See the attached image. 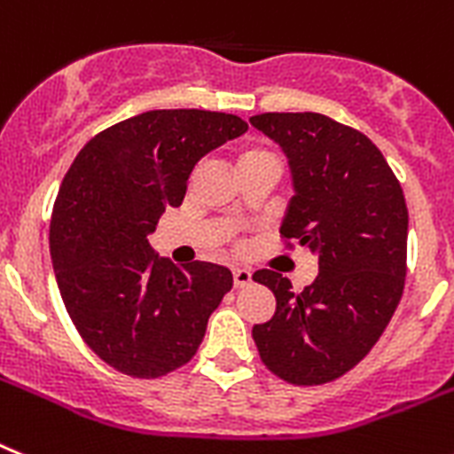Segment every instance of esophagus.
<instances>
[{"label": "esophagus", "mask_w": 454, "mask_h": 454, "mask_svg": "<svg viewBox=\"0 0 454 454\" xmlns=\"http://www.w3.org/2000/svg\"><path fill=\"white\" fill-rule=\"evenodd\" d=\"M251 279H254V277H251V272L247 268H235L233 270L235 288H245V286L251 284Z\"/></svg>", "instance_id": "1"}]
</instances>
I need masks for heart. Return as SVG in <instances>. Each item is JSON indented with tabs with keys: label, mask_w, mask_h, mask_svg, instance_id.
<instances>
[{
	"label": "heart",
	"mask_w": 454,
	"mask_h": 454,
	"mask_svg": "<svg viewBox=\"0 0 454 454\" xmlns=\"http://www.w3.org/2000/svg\"><path fill=\"white\" fill-rule=\"evenodd\" d=\"M262 156H270V154H265V152H261V150H245V152H239L238 166H239V163L254 161V159H262Z\"/></svg>",
	"instance_id": "1"
}]
</instances>
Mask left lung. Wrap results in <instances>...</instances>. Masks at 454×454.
Listing matches in <instances>:
<instances>
[{
    "label": "left lung",
    "instance_id": "left-lung-1",
    "mask_svg": "<svg viewBox=\"0 0 454 454\" xmlns=\"http://www.w3.org/2000/svg\"><path fill=\"white\" fill-rule=\"evenodd\" d=\"M251 127L288 159L293 198L279 233L318 261L304 291L272 270L277 311L251 334L270 372L295 386H321L356 367L397 309L406 277L409 212L402 186L364 133L318 113H265Z\"/></svg>",
    "mask_w": 454,
    "mask_h": 454
}]
</instances>
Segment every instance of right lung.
Here are the masks:
<instances>
[{
  "instance_id": "1",
  "label": "right lung",
  "mask_w": 454,
  "mask_h": 454,
  "mask_svg": "<svg viewBox=\"0 0 454 454\" xmlns=\"http://www.w3.org/2000/svg\"><path fill=\"white\" fill-rule=\"evenodd\" d=\"M247 129L226 113L150 110L94 136L71 163L52 209V270L80 337L121 374L156 379L189 363L233 288L223 265L177 268L147 238L182 205L196 163Z\"/></svg>"
}]
</instances>
